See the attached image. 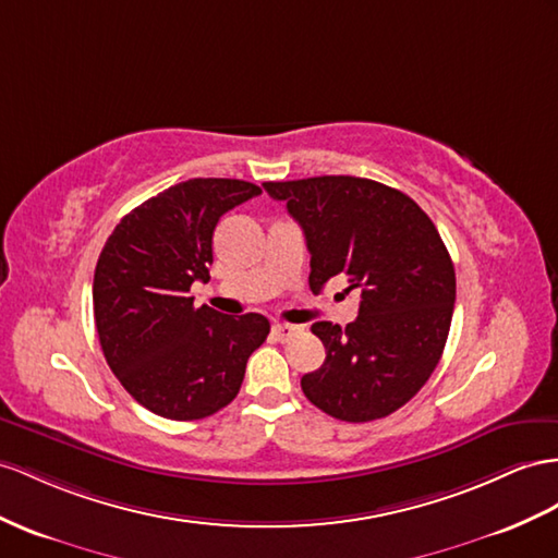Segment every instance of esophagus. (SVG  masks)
I'll return each instance as SVG.
<instances>
[{"instance_id":"34e87169","label":"esophagus","mask_w":558,"mask_h":558,"mask_svg":"<svg viewBox=\"0 0 558 558\" xmlns=\"http://www.w3.org/2000/svg\"><path fill=\"white\" fill-rule=\"evenodd\" d=\"M304 327L302 325H290V323H278V325H274V337L278 339V341H290L294 335H299L302 332Z\"/></svg>"}]
</instances>
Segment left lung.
Returning a JSON list of instances; mask_svg holds the SVG:
<instances>
[{
    "instance_id": "left-lung-1",
    "label": "left lung",
    "mask_w": 558,
    "mask_h": 558,
    "mask_svg": "<svg viewBox=\"0 0 558 558\" xmlns=\"http://www.w3.org/2000/svg\"><path fill=\"white\" fill-rule=\"evenodd\" d=\"M288 205L311 252L308 284L320 292L344 276L361 290L359 318L311 332L325 363L302 377L308 401L341 422L391 415L415 396L446 349L454 308V266L434 221L415 199L361 177L266 181Z\"/></svg>"
}]
</instances>
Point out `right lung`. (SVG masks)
Wrapping results in <instances>:
<instances>
[{"label":"right lung","mask_w":558,"mask_h":558,"mask_svg":"<svg viewBox=\"0 0 558 558\" xmlns=\"http://www.w3.org/2000/svg\"><path fill=\"white\" fill-rule=\"evenodd\" d=\"M262 189L240 179H189L116 226L94 274V318L112 373L155 415L191 422L233 401L270 323L195 306L209 280L214 228Z\"/></svg>","instance_id":"obj_1"}]
</instances>
